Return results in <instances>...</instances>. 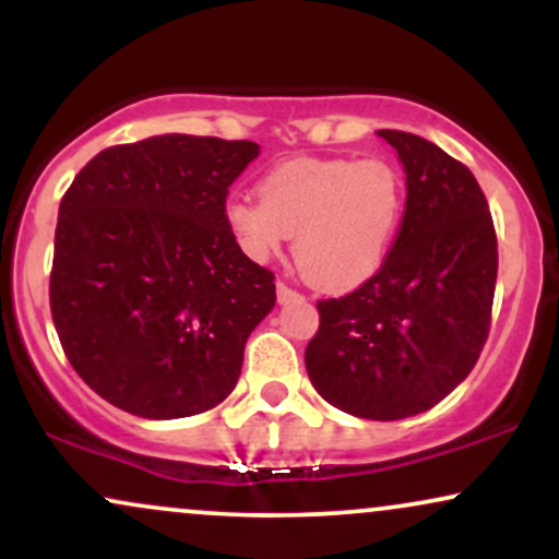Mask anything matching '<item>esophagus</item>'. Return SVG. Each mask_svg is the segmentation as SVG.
Returning <instances> with one entry per match:
<instances>
[{"label": "esophagus", "instance_id": "1", "mask_svg": "<svg viewBox=\"0 0 559 559\" xmlns=\"http://www.w3.org/2000/svg\"><path fill=\"white\" fill-rule=\"evenodd\" d=\"M275 294H278V301H281V305H284V301H288V299L299 297V292H294V288H292V286H286L284 281H278V286H275Z\"/></svg>", "mask_w": 559, "mask_h": 559}]
</instances>
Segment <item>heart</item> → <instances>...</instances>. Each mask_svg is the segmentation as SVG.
<instances>
[{
	"label": "heart",
	"instance_id": "obj_1",
	"mask_svg": "<svg viewBox=\"0 0 559 559\" xmlns=\"http://www.w3.org/2000/svg\"><path fill=\"white\" fill-rule=\"evenodd\" d=\"M404 181L386 159L294 157L273 165L260 199L230 197L223 221L249 260L294 236L299 267L325 292H349L381 271L400 234Z\"/></svg>",
	"mask_w": 559,
	"mask_h": 559
}]
</instances>
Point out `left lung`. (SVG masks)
Masks as SVG:
<instances>
[{"mask_svg":"<svg viewBox=\"0 0 559 559\" xmlns=\"http://www.w3.org/2000/svg\"><path fill=\"white\" fill-rule=\"evenodd\" d=\"M407 183L402 228L373 278L318 301L307 376L333 407L402 420L465 381L489 336L497 234L473 173L431 141L376 131Z\"/></svg>","mask_w":559,"mask_h":559,"instance_id":"obj_1","label":"left lung"}]
</instances>
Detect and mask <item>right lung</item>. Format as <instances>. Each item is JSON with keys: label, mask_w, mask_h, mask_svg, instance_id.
I'll return each instance as SVG.
<instances>
[{"label": "right lung", "mask_w": 559, "mask_h": 559, "mask_svg": "<svg viewBox=\"0 0 559 559\" xmlns=\"http://www.w3.org/2000/svg\"><path fill=\"white\" fill-rule=\"evenodd\" d=\"M254 141L165 133L99 152L60 202L49 305L70 365L102 400L189 418L239 381L275 307L273 273L236 243L228 186Z\"/></svg>", "instance_id": "add662e5"}]
</instances>
